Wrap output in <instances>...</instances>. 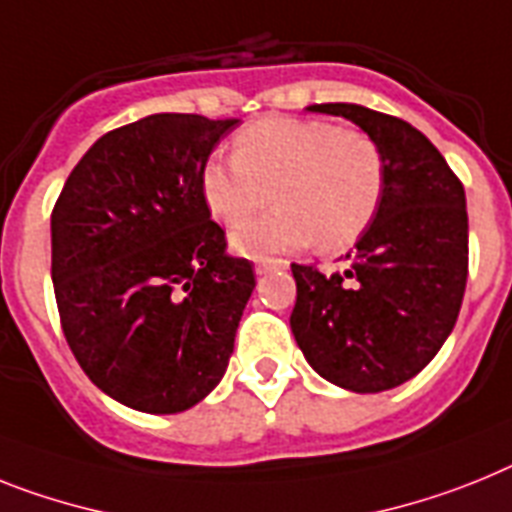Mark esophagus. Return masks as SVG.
Wrapping results in <instances>:
<instances>
[{
    "label": "esophagus",
    "mask_w": 512,
    "mask_h": 512,
    "mask_svg": "<svg viewBox=\"0 0 512 512\" xmlns=\"http://www.w3.org/2000/svg\"><path fill=\"white\" fill-rule=\"evenodd\" d=\"M286 268V260H273V257H265V260H257L255 270L263 276V273H270V270H283Z\"/></svg>",
    "instance_id": "esophagus-1"
}]
</instances>
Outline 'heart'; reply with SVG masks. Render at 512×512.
I'll return each mask as SVG.
<instances>
[{
    "instance_id": "b5f03b06",
    "label": "heart",
    "mask_w": 512,
    "mask_h": 512,
    "mask_svg": "<svg viewBox=\"0 0 512 512\" xmlns=\"http://www.w3.org/2000/svg\"><path fill=\"white\" fill-rule=\"evenodd\" d=\"M234 158H208L200 169V197L223 226H239L263 210L268 216L236 229L231 244L244 257L307 247L349 249L367 234L385 197V156L375 137L328 119H255L234 137Z\"/></svg>"
}]
</instances>
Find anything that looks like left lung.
<instances>
[{"label":"left lung","mask_w":512,"mask_h":512,"mask_svg":"<svg viewBox=\"0 0 512 512\" xmlns=\"http://www.w3.org/2000/svg\"><path fill=\"white\" fill-rule=\"evenodd\" d=\"M309 111L359 124L385 156L380 213L356 242L351 268L325 276L291 265V330L317 375L354 393H380L427 367L450 336L468 278L461 179L422 132L356 103Z\"/></svg>","instance_id":"obj_1"}]
</instances>
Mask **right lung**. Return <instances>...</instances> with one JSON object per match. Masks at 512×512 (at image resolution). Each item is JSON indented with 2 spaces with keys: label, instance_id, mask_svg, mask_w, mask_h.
<instances>
[{
  "label": "right lung",
  "instance_id": "add662e5",
  "mask_svg": "<svg viewBox=\"0 0 512 512\" xmlns=\"http://www.w3.org/2000/svg\"><path fill=\"white\" fill-rule=\"evenodd\" d=\"M239 119L153 114L111 130L51 210V281L77 364L114 401L176 414L221 382L255 289L200 197Z\"/></svg>",
  "mask_w": 512,
  "mask_h": 512
}]
</instances>
